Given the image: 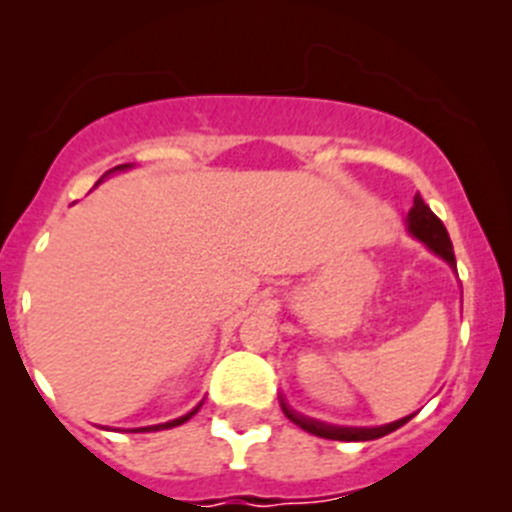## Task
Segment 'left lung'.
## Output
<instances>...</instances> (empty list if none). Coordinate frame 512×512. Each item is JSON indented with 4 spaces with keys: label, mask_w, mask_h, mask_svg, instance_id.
Instances as JSON below:
<instances>
[{
    "label": "left lung",
    "mask_w": 512,
    "mask_h": 512,
    "mask_svg": "<svg viewBox=\"0 0 512 512\" xmlns=\"http://www.w3.org/2000/svg\"><path fill=\"white\" fill-rule=\"evenodd\" d=\"M407 219H409V229L417 234L419 240H422L429 250H434L439 257H444V260L455 267V250H452L450 234H447V229H444L442 219H439L437 214H434L432 209L424 204V199L419 197V194L414 197V204H412V209H409ZM283 412L288 414L290 422H295L300 429H305V432L315 434V437H323V439H338V442H369V439H379V437H384V434L399 429L401 424H407L409 419H412V417L399 419V422L386 424V427H374V429H348V427H328V424L298 417V414L290 412L285 404H283Z\"/></svg>",
    "instance_id": "1"
}]
</instances>
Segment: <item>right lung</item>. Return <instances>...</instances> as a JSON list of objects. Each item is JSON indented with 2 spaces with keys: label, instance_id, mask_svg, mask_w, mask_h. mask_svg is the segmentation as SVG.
<instances>
[{
  "label": "right lung",
  "instance_id": "right-lung-1",
  "mask_svg": "<svg viewBox=\"0 0 512 512\" xmlns=\"http://www.w3.org/2000/svg\"><path fill=\"white\" fill-rule=\"evenodd\" d=\"M116 169H126V166H116ZM108 174H111V171H108ZM197 409H199V407H197ZM197 409H194V412H189V414H186V417H181V419H174V422L159 424V427H166V429H169V427H179V424H184L186 419H191V417H194V414H197ZM159 427H151V429H159Z\"/></svg>",
  "mask_w": 512,
  "mask_h": 512
}]
</instances>
